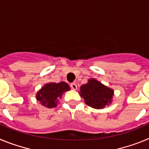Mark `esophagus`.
I'll list each match as a JSON object with an SVG mask.
<instances>
[{"instance_id":"obj_1","label":"esophagus","mask_w":149,"mask_h":149,"mask_svg":"<svg viewBox=\"0 0 149 149\" xmlns=\"http://www.w3.org/2000/svg\"><path fill=\"white\" fill-rule=\"evenodd\" d=\"M70 86H71V88H72V89H74V90L77 89V84H76L75 83H72V84H70Z\"/></svg>"}]
</instances>
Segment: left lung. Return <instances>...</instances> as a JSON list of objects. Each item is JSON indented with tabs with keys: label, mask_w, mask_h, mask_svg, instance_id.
<instances>
[{
	"label": "left lung",
	"mask_w": 149,
	"mask_h": 149,
	"mask_svg": "<svg viewBox=\"0 0 149 149\" xmlns=\"http://www.w3.org/2000/svg\"><path fill=\"white\" fill-rule=\"evenodd\" d=\"M81 96L88 106L95 109H102L111 102L113 90L95 79L89 80L87 84L80 88Z\"/></svg>",
	"instance_id": "1"
}]
</instances>
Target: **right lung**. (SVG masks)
<instances>
[{"instance_id":"1","label":"right lung","mask_w":149,"mask_h":149,"mask_svg":"<svg viewBox=\"0 0 149 149\" xmlns=\"http://www.w3.org/2000/svg\"><path fill=\"white\" fill-rule=\"evenodd\" d=\"M70 89L68 84L65 82L49 83L46 84L36 94V98L41 104L48 108L56 106L57 99L61 98L64 92Z\"/></svg>"}]
</instances>
